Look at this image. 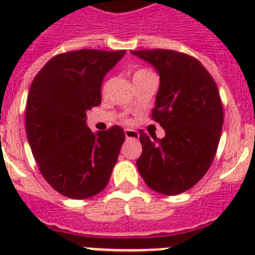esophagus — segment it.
Listing matches in <instances>:
<instances>
[{
	"mask_svg": "<svg viewBox=\"0 0 255 255\" xmlns=\"http://www.w3.org/2000/svg\"><path fill=\"white\" fill-rule=\"evenodd\" d=\"M124 135L127 139H133V140H137L140 137L139 132L135 131V129H131V128H126L124 129Z\"/></svg>",
	"mask_w": 255,
	"mask_h": 255,
	"instance_id": "obj_1",
	"label": "esophagus"
}]
</instances>
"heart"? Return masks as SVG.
<instances>
[{
	"label": "heart",
	"instance_id": "b5f03b06",
	"mask_svg": "<svg viewBox=\"0 0 255 255\" xmlns=\"http://www.w3.org/2000/svg\"><path fill=\"white\" fill-rule=\"evenodd\" d=\"M148 73H149V71H147V70H137V71H135V74H133V78L140 77V75H144V74Z\"/></svg>",
	"mask_w": 255,
	"mask_h": 255
}]
</instances>
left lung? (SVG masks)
Listing matches in <instances>:
<instances>
[{
  "mask_svg": "<svg viewBox=\"0 0 255 255\" xmlns=\"http://www.w3.org/2000/svg\"><path fill=\"white\" fill-rule=\"evenodd\" d=\"M160 77L152 118L163 139L140 129V176L157 193L174 196L208 172L221 137L224 112L217 85L196 58L173 50H132Z\"/></svg>",
  "mask_w": 255,
  "mask_h": 255,
  "instance_id": "8db88e82",
  "label": "left lung"
}]
</instances>
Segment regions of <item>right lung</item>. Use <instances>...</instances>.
<instances>
[{
  "instance_id": "1",
  "label": "right lung",
  "mask_w": 255,
  "mask_h": 255,
  "mask_svg": "<svg viewBox=\"0 0 255 255\" xmlns=\"http://www.w3.org/2000/svg\"><path fill=\"white\" fill-rule=\"evenodd\" d=\"M126 50L83 49L55 55L34 78L26 103V135L45 180L69 198L107 186L126 140L123 128L92 132L86 112L102 102L106 74Z\"/></svg>"
}]
</instances>
